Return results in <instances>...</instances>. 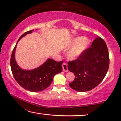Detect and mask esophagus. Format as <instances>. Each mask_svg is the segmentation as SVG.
<instances>
[{
  "mask_svg": "<svg viewBox=\"0 0 121 121\" xmlns=\"http://www.w3.org/2000/svg\"><path fill=\"white\" fill-rule=\"evenodd\" d=\"M62 68H63V71H65V72H68V65L66 63H63L62 65Z\"/></svg>",
  "mask_w": 121,
  "mask_h": 121,
  "instance_id": "obj_1",
  "label": "esophagus"
}]
</instances>
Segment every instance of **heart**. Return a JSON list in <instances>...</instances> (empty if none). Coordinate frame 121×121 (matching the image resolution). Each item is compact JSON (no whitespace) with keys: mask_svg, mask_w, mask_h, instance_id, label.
<instances>
[{"mask_svg":"<svg viewBox=\"0 0 121 121\" xmlns=\"http://www.w3.org/2000/svg\"><path fill=\"white\" fill-rule=\"evenodd\" d=\"M90 43L91 40L87 37L80 36L73 38L69 46V48H72L67 53L68 58L71 60L78 58L89 48Z\"/></svg>","mask_w":121,"mask_h":121,"instance_id":"b5f03b06","label":"heart"}]
</instances>
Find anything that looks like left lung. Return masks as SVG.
I'll use <instances>...</instances> for the list:
<instances>
[{
	"label": "left lung",
	"mask_w": 121,
	"mask_h": 121,
	"mask_svg": "<svg viewBox=\"0 0 121 121\" xmlns=\"http://www.w3.org/2000/svg\"><path fill=\"white\" fill-rule=\"evenodd\" d=\"M109 56L106 43L101 37L96 38L91 46L77 59L69 61L68 70L75 74V79L69 84L78 92L89 91L98 86L107 73Z\"/></svg>",
	"instance_id": "left-lung-1"
}]
</instances>
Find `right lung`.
Instances as JSON below:
<instances>
[{
    "label": "right lung",
    "mask_w": 121,
    "mask_h": 121,
    "mask_svg": "<svg viewBox=\"0 0 121 121\" xmlns=\"http://www.w3.org/2000/svg\"><path fill=\"white\" fill-rule=\"evenodd\" d=\"M34 30L26 32L19 38L12 52L10 63L13 76L20 85L29 91L39 92L48 87L52 83L54 76L62 71L63 61L57 62L51 59H48L42 65L32 70H23L20 68L15 59L17 44L23 37L31 34Z\"/></svg>",
    "instance_id": "right-lung-1"
}]
</instances>
